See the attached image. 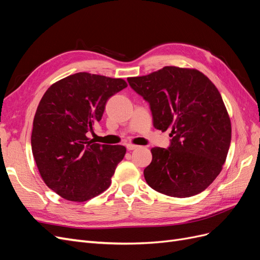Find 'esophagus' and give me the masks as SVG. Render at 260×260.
<instances>
[{"label":"esophagus","instance_id":"esophagus-1","mask_svg":"<svg viewBox=\"0 0 260 260\" xmlns=\"http://www.w3.org/2000/svg\"><path fill=\"white\" fill-rule=\"evenodd\" d=\"M139 147V145H135V144H127V149L128 151H133V149H137Z\"/></svg>","mask_w":260,"mask_h":260}]
</instances>
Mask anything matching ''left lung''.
<instances>
[{
    "label": "left lung",
    "mask_w": 260,
    "mask_h": 260,
    "mask_svg": "<svg viewBox=\"0 0 260 260\" xmlns=\"http://www.w3.org/2000/svg\"><path fill=\"white\" fill-rule=\"evenodd\" d=\"M128 82L149 103L154 127L171 131L168 148L151 149L147 184L180 199L206 190L222 170L231 143L230 117L216 85L198 69L176 66Z\"/></svg>",
    "instance_id": "1"
}]
</instances>
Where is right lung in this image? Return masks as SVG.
<instances>
[{"label":"right lung","mask_w":260,"mask_h":260,"mask_svg":"<svg viewBox=\"0 0 260 260\" xmlns=\"http://www.w3.org/2000/svg\"><path fill=\"white\" fill-rule=\"evenodd\" d=\"M121 78L77 73L53 83L38 105L31 148L44 183L62 199L85 202L112 183L124 157L122 145H101L88 133L107 100L127 88Z\"/></svg>","instance_id":"obj_1"}]
</instances>
